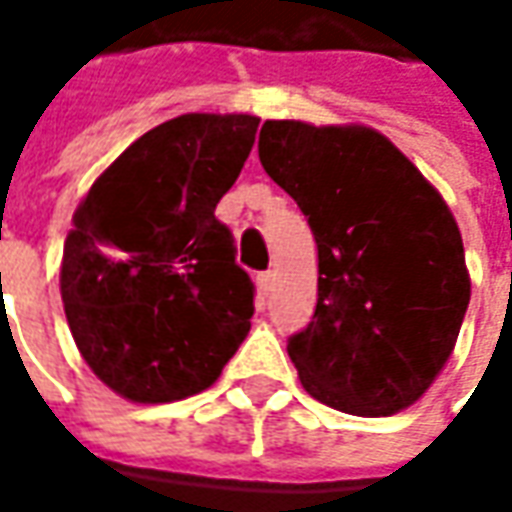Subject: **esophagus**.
Masks as SVG:
<instances>
[{
  "label": "esophagus",
  "instance_id": "esophagus-1",
  "mask_svg": "<svg viewBox=\"0 0 512 512\" xmlns=\"http://www.w3.org/2000/svg\"><path fill=\"white\" fill-rule=\"evenodd\" d=\"M256 285H259V293H270V287H273V273H270V270H267V273H259V276H256Z\"/></svg>",
  "mask_w": 512,
  "mask_h": 512
}]
</instances>
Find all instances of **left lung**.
Segmentation results:
<instances>
[{
  "mask_svg": "<svg viewBox=\"0 0 512 512\" xmlns=\"http://www.w3.org/2000/svg\"><path fill=\"white\" fill-rule=\"evenodd\" d=\"M259 162L319 247L313 322L287 342L302 387L367 419L419 402L470 302L462 233L442 193L364 125L267 119Z\"/></svg>",
  "mask_w": 512,
  "mask_h": 512,
  "instance_id": "left-lung-1",
  "label": "left lung"
}]
</instances>
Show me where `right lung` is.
Wrapping results in <instances>:
<instances>
[{"instance_id":"add662e5","label":"right lung","mask_w":512,"mask_h":512,"mask_svg":"<svg viewBox=\"0 0 512 512\" xmlns=\"http://www.w3.org/2000/svg\"><path fill=\"white\" fill-rule=\"evenodd\" d=\"M256 128L250 113L176 116L139 136L73 213L65 316L90 370L128 402L202 393L245 342L253 282L213 210Z\"/></svg>"}]
</instances>
